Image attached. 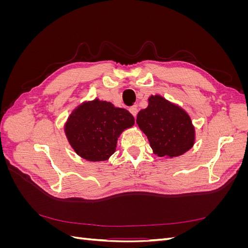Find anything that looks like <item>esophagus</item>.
Instances as JSON below:
<instances>
[{
  "label": "esophagus",
  "mask_w": 248,
  "mask_h": 248,
  "mask_svg": "<svg viewBox=\"0 0 248 248\" xmlns=\"http://www.w3.org/2000/svg\"><path fill=\"white\" fill-rule=\"evenodd\" d=\"M129 111H130V114L136 118L137 117V114H138V108H137V106H133V107H131L130 108H129Z\"/></svg>",
  "instance_id": "1"
}]
</instances>
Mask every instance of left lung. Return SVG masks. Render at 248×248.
Here are the masks:
<instances>
[{
    "instance_id": "obj_1",
    "label": "left lung",
    "mask_w": 248,
    "mask_h": 248,
    "mask_svg": "<svg viewBox=\"0 0 248 248\" xmlns=\"http://www.w3.org/2000/svg\"><path fill=\"white\" fill-rule=\"evenodd\" d=\"M148 101V108L139 111L137 124L147 136L153 153L172 158L190 150L196 129L189 115L160 95H151Z\"/></svg>"
}]
</instances>
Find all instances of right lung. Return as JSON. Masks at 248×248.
Listing matches in <instances>:
<instances>
[{
  "mask_svg": "<svg viewBox=\"0 0 248 248\" xmlns=\"http://www.w3.org/2000/svg\"><path fill=\"white\" fill-rule=\"evenodd\" d=\"M133 124L134 118L128 110L96 98L74 108L64 130L74 152L95 162L108 160L116 151L120 134Z\"/></svg>",
  "mask_w": 248,
  "mask_h": 248,
  "instance_id": "obj_1",
  "label": "right lung"
}]
</instances>
